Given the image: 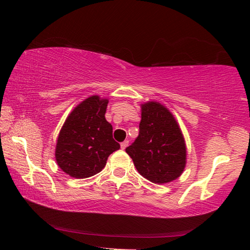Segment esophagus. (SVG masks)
<instances>
[{
    "label": "esophagus",
    "instance_id": "34e87169",
    "mask_svg": "<svg viewBox=\"0 0 250 250\" xmlns=\"http://www.w3.org/2000/svg\"><path fill=\"white\" fill-rule=\"evenodd\" d=\"M128 145H129V141H125V142H122L121 144H120V146H121V149H125V148L128 147Z\"/></svg>",
    "mask_w": 250,
    "mask_h": 250
}]
</instances>
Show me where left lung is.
<instances>
[{
    "label": "left lung",
    "instance_id": "left-lung-1",
    "mask_svg": "<svg viewBox=\"0 0 250 250\" xmlns=\"http://www.w3.org/2000/svg\"><path fill=\"white\" fill-rule=\"evenodd\" d=\"M143 177L155 184L177 179L186 167L185 139L171 111L159 102L142 104L140 133L125 148Z\"/></svg>",
    "mask_w": 250,
    "mask_h": 250
}]
</instances>
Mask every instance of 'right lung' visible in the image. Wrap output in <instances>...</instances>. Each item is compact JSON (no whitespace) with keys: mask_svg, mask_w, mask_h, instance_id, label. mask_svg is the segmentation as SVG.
<instances>
[{"mask_svg":"<svg viewBox=\"0 0 250 250\" xmlns=\"http://www.w3.org/2000/svg\"><path fill=\"white\" fill-rule=\"evenodd\" d=\"M108 100L92 95L68 115L58 136L56 160L74 178H87L104 168L107 158L120 145L113 139V126L105 119Z\"/></svg>","mask_w":250,"mask_h":250,"instance_id":"obj_1","label":"right lung"}]
</instances>
